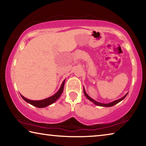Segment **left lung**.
Instances as JSON below:
<instances>
[{
    "label": "left lung",
    "mask_w": 146,
    "mask_h": 146,
    "mask_svg": "<svg viewBox=\"0 0 146 146\" xmlns=\"http://www.w3.org/2000/svg\"><path fill=\"white\" fill-rule=\"evenodd\" d=\"M83 90H84V95L86 97H87L88 99L89 100H90L91 102H92L93 104H95V105H97L98 106H102V107H111V106H115V104H118V102H120V101H122L123 99H124V98H125V97H126L128 93L125 94V95L123 96V97H122L121 98H120V99H118V100H116L115 101H113V102H110V103H108V104H103V103H100V102H97V101L95 100L94 99H93L92 98H91L90 96H89L87 93H86V91L84 90V88H83Z\"/></svg>",
    "instance_id": "left-lung-1"
}]
</instances>
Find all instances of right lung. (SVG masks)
<instances>
[{
  "label": "right lung",
  "mask_w": 146,
  "mask_h": 146,
  "mask_svg": "<svg viewBox=\"0 0 146 146\" xmlns=\"http://www.w3.org/2000/svg\"><path fill=\"white\" fill-rule=\"evenodd\" d=\"M64 84H65V80L63 81V82H62V84L60 89H59V90L57 91V92H56L55 95H53V96H51V97H50L47 98H46V99H43V100H31L28 99V98H26L24 97H23L22 95H21V96L22 97V98H23V99L26 101V102L30 104H31L32 106H35V107H36V108H45L49 105L52 104L53 103H54L56 100H57L58 99L59 97H60L61 94L63 92Z\"/></svg>",
  "instance_id": "obj_1"
}]
</instances>
